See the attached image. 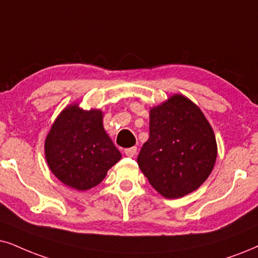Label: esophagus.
<instances>
[{
    "mask_svg": "<svg viewBox=\"0 0 258 258\" xmlns=\"http://www.w3.org/2000/svg\"><path fill=\"white\" fill-rule=\"evenodd\" d=\"M125 155L127 157H133V156H136L137 153V148L136 146H133V148H128V149H125Z\"/></svg>",
    "mask_w": 258,
    "mask_h": 258,
    "instance_id": "1",
    "label": "esophagus"
}]
</instances>
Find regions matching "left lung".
<instances>
[{
    "label": "left lung",
    "instance_id": "left-lung-1",
    "mask_svg": "<svg viewBox=\"0 0 258 258\" xmlns=\"http://www.w3.org/2000/svg\"><path fill=\"white\" fill-rule=\"evenodd\" d=\"M216 159L214 132L194 102L175 94L150 109V137L137 162L159 194L177 199L197 190Z\"/></svg>",
    "mask_w": 258,
    "mask_h": 258
}]
</instances>
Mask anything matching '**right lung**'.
Wrapping results in <instances>:
<instances>
[{
	"mask_svg": "<svg viewBox=\"0 0 258 258\" xmlns=\"http://www.w3.org/2000/svg\"><path fill=\"white\" fill-rule=\"evenodd\" d=\"M100 109L68 106L45 140V157L54 176L69 187L88 190L102 182L121 153L107 135Z\"/></svg>",
	"mask_w": 258,
	"mask_h": 258,
	"instance_id": "add662e5",
	"label": "right lung"
}]
</instances>
